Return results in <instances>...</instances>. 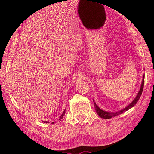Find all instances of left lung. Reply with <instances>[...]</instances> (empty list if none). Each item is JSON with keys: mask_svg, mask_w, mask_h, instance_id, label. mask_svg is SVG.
Segmentation results:
<instances>
[{"mask_svg": "<svg viewBox=\"0 0 154 154\" xmlns=\"http://www.w3.org/2000/svg\"><path fill=\"white\" fill-rule=\"evenodd\" d=\"M144 75H143V80H142V83L141 84V87L140 89H139L137 96L135 97L134 100L130 103L128 105H127L123 109H122L121 110H119L118 112H107L105 110H103L101 109L100 107L97 106L96 103V102L94 101V100H93V101H94V108L96 110V112L97 114L98 115L100 118H103V119H110L112 117H115L116 116H118L121 114H123L125 112L127 111L128 110H129L130 109L132 108V107L137 103V102L138 101V100L140 98V96L142 94V92L143 90V87H144Z\"/></svg>", "mask_w": 154, "mask_h": 154, "instance_id": "obj_1", "label": "left lung"}]
</instances>
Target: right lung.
I'll return each mask as SVG.
<instances>
[{"instance_id": "add662e5", "label": "right lung", "mask_w": 154, "mask_h": 154, "mask_svg": "<svg viewBox=\"0 0 154 154\" xmlns=\"http://www.w3.org/2000/svg\"><path fill=\"white\" fill-rule=\"evenodd\" d=\"M65 113H66V110H64L63 114H62L61 116H60V117H59V119H58V121H61V119L63 118V117L64 115H65ZM42 122H43V123H49V122H44V121H43ZM52 123H54V122H53Z\"/></svg>"}]
</instances>
